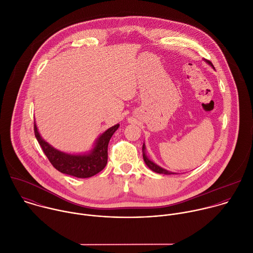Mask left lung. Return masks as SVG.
Here are the masks:
<instances>
[{
	"label": "left lung",
	"instance_id": "8db88e82",
	"mask_svg": "<svg viewBox=\"0 0 253 253\" xmlns=\"http://www.w3.org/2000/svg\"><path fill=\"white\" fill-rule=\"evenodd\" d=\"M205 61H206V60H205ZM206 62H207L209 65H211V66L213 67V65L211 64L210 61H206ZM213 69H214V67H213ZM142 151H143V159H144V162H145V164H146L152 171H154V172H156V173H159V174H166V175L174 174V173H172V172H170V171H168V170H166V169H163L162 167L158 166L157 164H155L154 162H152V161L147 157V155H146V153H145V144H143Z\"/></svg>",
	"mask_w": 253,
	"mask_h": 253
}]
</instances>
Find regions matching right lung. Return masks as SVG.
I'll return each mask as SVG.
<instances>
[{
	"mask_svg": "<svg viewBox=\"0 0 253 253\" xmlns=\"http://www.w3.org/2000/svg\"><path fill=\"white\" fill-rule=\"evenodd\" d=\"M118 128L119 124H116L101 134L89 153L69 154L57 150L46 142L41 137L36 122H34L35 136L51 164L58 171L78 178L92 177L105 168L108 160V144Z\"/></svg>",
	"mask_w": 253,
	"mask_h": 253,
	"instance_id": "add662e5",
	"label": "right lung"
}]
</instances>
